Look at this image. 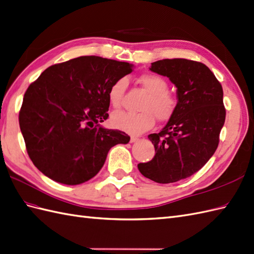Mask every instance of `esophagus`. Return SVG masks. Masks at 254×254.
Here are the masks:
<instances>
[{
  "label": "esophagus",
  "instance_id": "esophagus-1",
  "mask_svg": "<svg viewBox=\"0 0 254 254\" xmlns=\"http://www.w3.org/2000/svg\"><path fill=\"white\" fill-rule=\"evenodd\" d=\"M138 140H139V138H137V137H130V142H131V143H133V142L138 141Z\"/></svg>",
  "mask_w": 254,
  "mask_h": 254
}]
</instances>
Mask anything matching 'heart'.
Returning <instances> with one entry per match:
<instances>
[{
	"label": "heart",
	"instance_id": "1",
	"mask_svg": "<svg viewBox=\"0 0 254 254\" xmlns=\"http://www.w3.org/2000/svg\"><path fill=\"white\" fill-rule=\"evenodd\" d=\"M138 82L148 94L141 103L140 112L117 111L111 115L113 127L130 134H140L151 129L155 124V117L159 122L168 121L178 108V99L168 91V82L163 76L146 73L139 76ZM125 87L126 79L119 78L109 88L108 99L114 109L121 107Z\"/></svg>",
	"mask_w": 254,
	"mask_h": 254
}]
</instances>
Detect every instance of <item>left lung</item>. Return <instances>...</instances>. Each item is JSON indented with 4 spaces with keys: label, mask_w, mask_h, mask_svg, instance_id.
Instances as JSON below:
<instances>
[{
    "label": "left lung",
    "mask_w": 254,
    "mask_h": 254,
    "mask_svg": "<svg viewBox=\"0 0 254 254\" xmlns=\"http://www.w3.org/2000/svg\"><path fill=\"white\" fill-rule=\"evenodd\" d=\"M150 70L175 84L178 108L162 131L148 134L155 156L138 169L154 182L174 183L202 168L218 147L226 115L223 89L209 67L197 61L163 59Z\"/></svg>",
    "instance_id": "obj_1"
}]
</instances>
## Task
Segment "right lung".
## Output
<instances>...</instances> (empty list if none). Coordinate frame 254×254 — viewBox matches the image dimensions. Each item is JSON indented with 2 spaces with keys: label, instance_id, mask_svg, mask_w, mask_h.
<instances>
[{
  "label": "right lung",
  "instance_id": "right-lung-1",
  "mask_svg": "<svg viewBox=\"0 0 254 254\" xmlns=\"http://www.w3.org/2000/svg\"><path fill=\"white\" fill-rule=\"evenodd\" d=\"M132 64L82 56L54 64L31 84L23 97L19 125L28 155L43 175L76 185L94 178L110 148L130 137L100 124L109 114L108 91Z\"/></svg>",
  "mask_w": 254,
  "mask_h": 254
}]
</instances>
